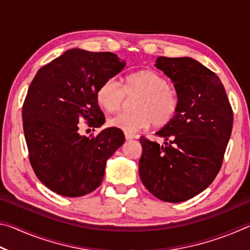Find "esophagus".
<instances>
[{"mask_svg": "<svg viewBox=\"0 0 250 250\" xmlns=\"http://www.w3.org/2000/svg\"><path fill=\"white\" fill-rule=\"evenodd\" d=\"M125 139L126 140H132V139L134 138V135L133 134H131V133H125Z\"/></svg>", "mask_w": 250, "mask_h": 250, "instance_id": "1", "label": "esophagus"}]
</instances>
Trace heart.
Segmentation results:
<instances>
[{"label":"heart","instance_id":"heart-1","mask_svg":"<svg viewBox=\"0 0 250 250\" xmlns=\"http://www.w3.org/2000/svg\"><path fill=\"white\" fill-rule=\"evenodd\" d=\"M125 96H138L132 104L133 112L120 113L110 118V126L126 133H137L151 124L161 128L170 122L180 107V94L167 80L150 69L126 76L124 89L115 79L109 78L97 90V101L108 112L120 109Z\"/></svg>","mask_w":250,"mask_h":250}]
</instances>
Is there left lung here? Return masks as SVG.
Returning a JSON list of instances; mask_svg holds the SVG:
<instances>
[{
  "instance_id": "1",
  "label": "left lung",
  "mask_w": 250,
  "mask_h": 250,
  "mask_svg": "<svg viewBox=\"0 0 250 250\" xmlns=\"http://www.w3.org/2000/svg\"><path fill=\"white\" fill-rule=\"evenodd\" d=\"M155 67L174 83L180 107L155 134L140 139L139 174L159 200L180 203L208 188L221 170L232 129V110L218 76L191 57H158Z\"/></svg>"
}]
</instances>
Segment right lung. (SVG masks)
<instances>
[{"instance_id": "right-lung-1", "label": "right lung", "mask_w": 250, "mask_h": 250, "mask_svg": "<svg viewBox=\"0 0 250 250\" xmlns=\"http://www.w3.org/2000/svg\"><path fill=\"white\" fill-rule=\"evenodd\" d=\"M125 66L113 53L73 48L42 67L29 84L22 112L29 162L42 183L59 195L95 191L107 160L124 145L120 129L111 126L88 138L80 134L79 124H104L97 90Z\"/></svg>"}]
</instances>
